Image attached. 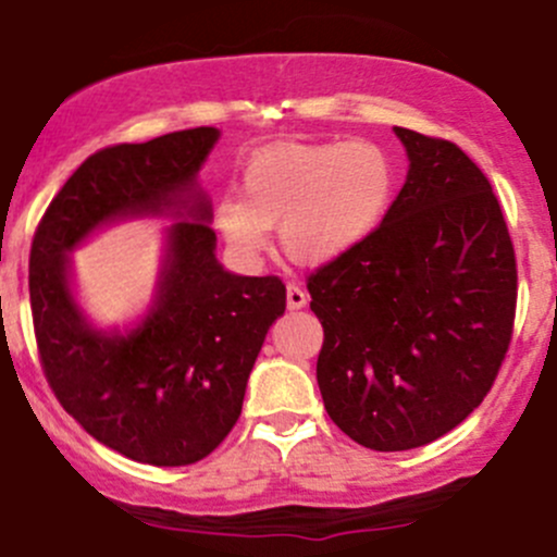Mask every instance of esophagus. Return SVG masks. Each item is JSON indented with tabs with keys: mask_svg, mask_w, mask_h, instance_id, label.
Listing matches in <instances>:
<instances>
[{
	"mask_svg": "<svg viewBox=\"0 0 557 557\" xmlns=\"http://www.w3.org/2000/svg\"><path fill=\"white\" fill-rule=\"evenodd\" d=\"M285 294H288V310H301L307 305V290L299 283H288Z\"/></svg>",
	"mask_w": 557,
	"mask_h": 557,
	"instance_id": "esophagus-1",
	"label": "esophagus"
}]
</instances>
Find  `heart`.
<instances>
[{"instance_id": "obj_1", "label": "heart", "mask_w": 557, "mask_h": 557, "mask_svg": "<svg viewBox=\"0 0 557 557\" xmlns=\"http://www.w3.org/2000/svg\"><path fill=\"white\" fill-rule=\"evenodd\" d=\"M391 190V159L372 139L272 145L247 164L243 201L218 205L215 226L245 261L261 256L267 228L280 226L285 256L320 267L374 232Z\"/></svg>"}]
</instances>
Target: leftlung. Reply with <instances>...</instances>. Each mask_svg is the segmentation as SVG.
<instances>
[{"label":"left lung","instance_id":"left-lung-1","mask_svg":"<svg viewBox=\"0 0 557 557\" xmlns=\"http://www.w3.org/2000/svg\"><path fill=\"white\" fill-rule=\"evenodd\" d=\"M396 134L407 183L363 243L307 277L325 412L380 453L429 445L480 407L518 310V261L491 180L450 139Z\"/></svg>","mask_w":557,"mask_h":557}]
</instances>
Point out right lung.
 <instances>
[{"label":"right lung","mask_w":557,"mask_h":557,"mask_svg":"<svg viewBox=\"0 0 557 557\" xmlns=\"http://www.w3.org/2000/svg\"><path fill=\"white\" fill-rule=\"evenodd\" d=\"M218 128L199 126L88 156L37 223L29 296L45 380L97 442L150 466L207 458L243 412L250 369L285 312L277 274L239 277L215 261L210 201L194 180ZM174 211L154 312L132 335H102L69 294L65 252L99 222Z\"/></svg>","instance_id":"add662e5"}]
</instances>
